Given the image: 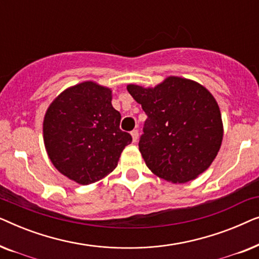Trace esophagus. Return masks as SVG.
Returning <instances> with one entry per match:
<instances>
[{"label":"esophagus","instance_id":"esophagus-1","mask_svg":"<svg viewBox=\"0 0 259 259\" xmlns=\"http://www.w3.org/2000/svg\"><path fill=\"white\" fill-rule=\"evenodd\" d=\"M131 136H132V139H133V143H137L138 138H139V131H138L137 128L133 130L132 132H131Z\"/></svg>","mask_w":259,"mask_h":259}]
</instances>
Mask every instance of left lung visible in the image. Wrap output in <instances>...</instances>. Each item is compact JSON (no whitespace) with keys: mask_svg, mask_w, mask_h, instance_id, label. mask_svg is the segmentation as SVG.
<instances>
[{"mask_svg":"<svg viewBox=\"0 0 259 259\" xmlns=\"http://www.w3.org/2000/svg\"><path fill=\"white\" fill-rule=\"evenodd\" d=\"M127 91L147 115L139 151L155 176L184 184L210 167L222 146L224 127L207 88L171 75L154 87L130 83Z\"/></svg>","mask_w":259,"mask_h":259,"instance_id":"8db88e82","label":"left lung"}]
</instances>
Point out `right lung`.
<instances>
[{"instance_id":"right-lung-1","label":"right lung","mask_w":259,"mask_h":259,"mask_svg":"<svg viewBox=\"0 0 259 259\" xmlns=\"http://www.w3.org/2000/svg\"><path fill=\"white\" fill-rule=\"evenodd\" d=\"M120 120L111 88L95 81L66 88L44 118V143L52 164L80 185L106 178L132 143V137L119 128Z\"/></svg>"}]
</instances>
